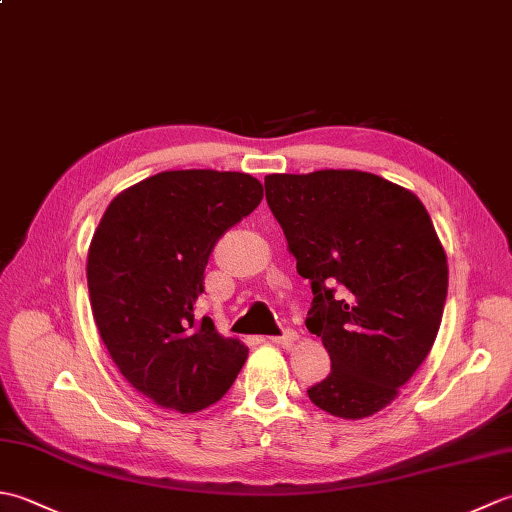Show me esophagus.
<instances>
[{
    "mask_svg": "<svg viewBox=\"0 0 512 512\" xmlns=\"http://www.w3.org/2000/svg\"><path fill=\"white\" fill-rule=\"evenodd\" d=\"M270 343H277V345H284V347H290L292 343L297 341V332L295 330H284L279 336H268Z\"/></svg>",
    "mask_w": 512,
    "mask_h": 512,
    "instance_id": "esophagus-1",
    "label": "esophagus"
}]
</instances>
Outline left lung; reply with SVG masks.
Instances as JSON below:
<instances>
[{"label": "left lung", "mask_w": 512, "mask_h": 512, "mask_svg": "<svg viewBox=\"0 0 512 512\" xmlns=\"http://www.w3.org/2000/svg\"><path fill=\"white\" fill-rule=\"evenodd\" d=\"M297 273L310 281L306 328L332 372L308 389L336 418L387 407L436 341L447 301V255L424 204L374 173L323 169L264 180Z\"/></svg>", "instance_id": "8db88e82"}]
</instances>
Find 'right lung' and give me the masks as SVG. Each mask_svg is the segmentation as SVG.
Returning <instances> with one entry per match:
<instances>
[{"instance_id":"1","label":"right lung","mask_w":512,"mask_h":512,"mask_svg":"<svg viewBox=\"0 0 512 512\" xmlns=\"http://www.w3.org/2000/svg\"><path fill=\"white\" fill-rule=\"evenodd\" d=\"M262 198L248 173L187 169L156 173L107 206L88 253L94 321L121 374L156 405L206 409L246 363L248 347L193 306L215 242Z\"/></svg>"}]
</instances>
